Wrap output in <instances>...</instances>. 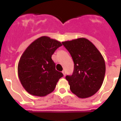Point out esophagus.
<instances>
[{"label": "esophagus", "instance_id": "esophagus-1", "mask_svg": "<svg viewBox=\"0 0 121 121\" xmlns=\"http://www.w3.org/2000/svg\"><path fill=\"white\" fill-rule=\"evenodd\" d=\"M62 74H63V75H64V76H65V74H66V73H65V70H63L62 71Z\"/></svg>", "mask_w": 121, "mask_h": 121}]
</instances>
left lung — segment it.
Masks as SVG:
<instances>
[{"mask_svg":"<svg viewBox=\"0 0 121 121\" xmlns=\"http://www.w3.org/2000/svg\"><path fill=\"white\" fill-rule=\"evenodd\" d=\"M74 62V71L66 79L71 92L78 98H87L95 95L103 84L105 64L95 45L84 37L62 42Z\"/></svg>","mask_w":121,"mask_h":121,"instance_id":"8db88e82","label":"left lung"}]
</instances>
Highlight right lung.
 Wrapping results in <instances>:
<instances>
[{
  "mask_svg": "<svg viewBox=\"0 0 121 121\" xmlns=\"http://www.w3.org/2000/svg\"><path fill=\"white\" fill-rule=\"evenodd\" d=\"M62 45L58 40L42 36L25 50L18 63L17 73L21 84L28 93L43 97L54 91L63 74L56 70L51 56Z\"/></svg>",
  "mask_w": 121,
  "mask_h": 121,
  "instance_id": "obj_1",
  "label": "right lung"
}]
</instances>
